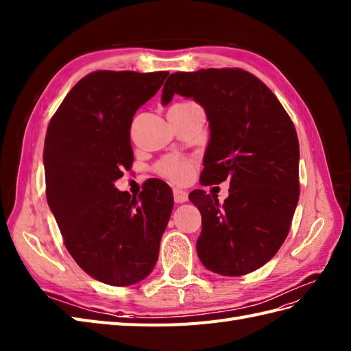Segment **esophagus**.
<instances>
[{
    "label": "esophagus",
    "instance_id": "esophagus-1",
    "mask_svg": "<svg viewBox=\"0 0 351 351\" xmlns=\"http://www.w3.org/2000/svg\"><path fill=\"white\" fill-rule=\"evenodd\" d=\"M173 195H174V201L177 202V204H183V202H186L187 201V196H189V193H187L186 191H183V189H176L173 191Z\"/></svg>",
    "mask_w": 351,
    "mask_h": 351
}]
</instances>
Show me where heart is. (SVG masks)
Listing matches in <instances>:
<instances>
[{"label":"heart","instance_id":"1","mask_svg":"<svg viewBox=\"0 0 351 351\" xmlns=\"http://www.w3.org/2000/svg\"><path fill=\"white\" fill-rule=\"evenodd\" d=\"M156 169L160 176L169 178V180L176 183H186L192 177L193 162L182 156H169L159 162Z\"/></svg>","mask_w":351,"mask_h":351}]
</instances>
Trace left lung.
Masks as SVG:
<instances>
[{
    "label": "left lung",
    "mask_w": 351,
    "mask_h": 351,
    "mask_svg": "<svg viewBox=\"0 0 351 351\" xmlns=\"http://www.w3.org/2000/svg\"><path fill=\"white\" fill-rule=\"evenodd\" d=\"M174 95L192 98L207 114L199 183L230 186L223 204L201 189L191 192L202 217L196 252L216 274H249L274 258L292 223L299 199L295 126L267 84L240 68L171 74L162 104Z\"/></svg>",
    "instance_id": "8db88e82"
}]
</instances>
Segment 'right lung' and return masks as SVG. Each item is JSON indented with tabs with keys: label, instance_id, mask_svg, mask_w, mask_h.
Returning a JSON list of instances; mask_svg holds the SVG:
<instances>
[{
	"label": "right lung",
	"instance_id": "obj_1",
	"mask_svg": "<svg viewBox=\"0 0 351 351\" xmlns=\"http://www.w3.org/2000/svg\"><path fill=\"white\" fill-rule=\"evenodd\" d=\"M168 71H95L75 84L49 123L43 162L46 196L66 250L88 276L110 286L146 278L173 211L158 178L138 196L114 187L134 160L135 111Z\"/></svg>",
	"mask_w": 351,
	"mask_h": 351
}]
</instances>
